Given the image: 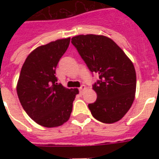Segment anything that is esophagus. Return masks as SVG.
I'll return each instance as SVG.
<instances>
[{
  "label": "esophagus",
  "mask_w": 159,
  "mask_h": 159,
  "mask_svg": "<svg viewBox=\"0 0 159 159\" xmlns=\"http://www.w3.org/2000/svg\"><path fill=\"white\" fill-rule=\"evenodd\" d=\"M86 89H87V87H86L85 85H82V87H80V89H79L80 94H83V92H84V91H85V90H86Z\"/></svg>",
  "instance_id": "esophagus-1"
}]
</instances>
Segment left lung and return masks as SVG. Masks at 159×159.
<instances>
[{
  "label": "left lung",
  "instance_id": "obj_1",
  "mask_svg": "<svg viewBox=\"0 0 159 159\" xmlns=\"http://www.w3.org/2000/svg\"><path fill=\"white\" fill-rule=\"evenodd\" d=\"M72 43L89 70L99 75L93 86L97 101L88 105L92 115L102 123L123 118L135 97L136 72L133 62L111 39L97 34H80Z\"/></svg>",
  "mask_w": 159,
  "mask_h": 159
}]
</instances>
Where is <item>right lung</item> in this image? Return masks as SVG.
<instances>
[{
    "label": "right lung",
    "instance_id": "1",
    "mask_svg": "<svg viewBox=\"0 0 159 159\" xmlns=\"http://www.w3.org/2000/svg\"><path fill=\"white\" fill-rule=\"evenodd\" d=\"M70 43L69 38L39 46L26 57L16 92L20 104L34 122L47 128L63 125L70 118L77 88L57 83L55 70Z\"/></svg>",
    "mask_w": 159,
    "mask_h": 159
}]
</instances>
